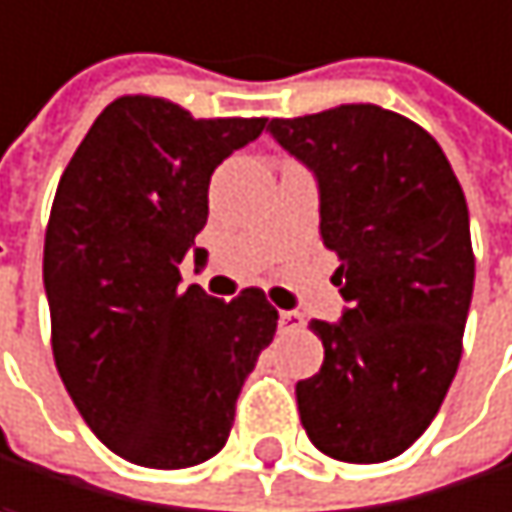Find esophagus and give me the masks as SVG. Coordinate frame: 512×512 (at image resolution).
<instances>
[{
  "instance_id": "1",
  "label": "esophagus",
  "mask_w": 512,
  "mask_h": 512,
  "mask_svg": "<svg viewBox=\"0 0 512 512\" xmlns=\"http://www.w3.org/2000/svg\"><path fill=\"white\" fill-rule=\"evenodd\" d=\"M304 325V319H301V313H295V310H283L280 313V331H298Z\"/></svg>"
}]
</instances>
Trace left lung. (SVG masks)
I'll return each instance as SVG.
<instances>
[{"label": "left lung", "mask_w": 512, "mask_h": 512, "mask_svg": "<svg viewBox=\"0 0 512 512\" xmlns=\"http://www.w3.org/2000/svg\"><path fill=\"white\" fill-rule=\"evenodd\" d=\"M268 133L316 178L346 301L337 322H310L325 361L295 384L301 423L331 459L387 462L432 423L462 358L474 292L465 193L441 145L376 104L271 119Z\"/></svg>", "instance_id": "obj_1"}]
</instances>
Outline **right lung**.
Wrapping results in <instances>:
<instances>
[{"label":"right lung","mask_w":512,"mask_h":512,"mask_svg":"<svg viewBox=\"0 0 512 512\" xmlns=\"http://www.w3.org/2000/svg\"><path fill=\"white\" fill-rule=\"evenodd\" d=\"M268 119H193L128 95L89 128L62 172L44 289L53 358L89 429L145 468H190L229 438L235 399L277 310L262 289L229 304L181 289L178 265L208 220L211 172Z\"/></svg>","instance_id":"1"}]
</instances>
